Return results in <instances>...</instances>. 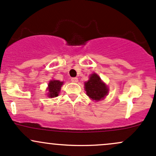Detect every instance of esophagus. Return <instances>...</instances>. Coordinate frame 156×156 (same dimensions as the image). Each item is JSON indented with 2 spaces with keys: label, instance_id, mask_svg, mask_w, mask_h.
<instances>
[{
  "label": "esophagus",
  "instance_id": "esophagus-1",
  "mask_svg": "<svg viewBox=\"0 0 156 156\" xmlns=\"http://www.w3.org/2000/svg\"><path fill=\"white\" fill-rule=\"evenodd\" d=\"M71 81L72 82H74V83H76V82H78V78H71Z\"/></svg>",
  "mask_w": 156,
  "mask_h": 156
}]
</instances>
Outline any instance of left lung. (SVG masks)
I'll return each instance as SVG.
<instances>
[{
	"instance_id": "left-lung-1",
	"label": "left lung",
	"mask_w": 156,
	"mask_h": 156,
	"mask_svg": "<svg viewBox=\"0 0 156 156\" xmlns=\"http://www.w3.org/2000/svg\"><path fill=\"white\" fill-rule=\"evenodd\" d=\"M87 95L92 100L99 101L103 99L108 93V89L95 73L90 75V80L85 83Z\"/></svg>"
}]
</instances>
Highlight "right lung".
I'll return each mask as SVG.
<instances>
[{
	"instance_id": "1",
	"label": "right lung",
	"mask_w": 156,
	"mask_h": 156,
	"mask_svg": "<svg viewBox=\"0 0 156 156\" xmlns=\"http://www.w3.org/2000/svg\"><path fill=\"white\" fill-rule=\"evenodd\" d=\"M63 84V82L56 81V80H52L50 81L48 85V90H49V97L55 98L58 95L60 90H61V86Z\"/></svg>"
}]
</instances>
